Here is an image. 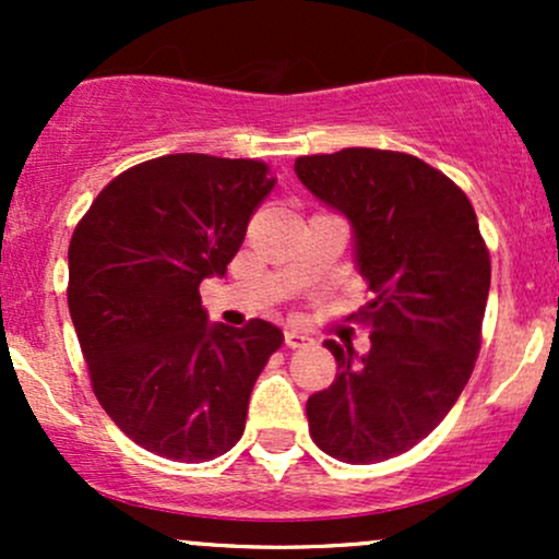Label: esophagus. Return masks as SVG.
<instances>
[{"instance_id":"esophagus-1","label":"esophagus","mask_w":559,"mask_h":559,"mask_svg":"<svg viewBox=\"0 0 559 559\" xmlns=\"http://www.w3.org/2000/svg\"><path fill=\"white\" fill-rule=\"evenodd\" d=\"M284 342H286L288 349H299V346L310 344L312 338L307 336V333H301L299 329H286V331H284Z\"/></svg>"}]
</instances>
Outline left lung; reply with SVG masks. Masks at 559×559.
I'll list each match as a JSON object with an SVG mask.
<instances>
[{
    "mask_svg": "<svg viewBox=\"0 0 559 559\" xmlns=\"http://www.w3.org/2000/svg\"><path fill=\"white\" fill-rule=\"evenodd\" d=\"M297 178L352 226L373 299L357 310L370 349L329 338L338 373L307 400L312 441L370 465L426 439L463 394L480 349L491 262L471 199L413 155L352 150L299 157Z\"/></svg>",
    "mask_w": 559,
    "mask_h": 559,
    "instance_id": "1",
    "label": "left lung"
}]
</instances>
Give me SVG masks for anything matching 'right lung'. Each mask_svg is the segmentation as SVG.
<instances>
[{
    "mask_svg": "<svg viewBox=\"0 0 559 559\" xmlns=\"http://www.w3.org/2000/svg\"><path fill=\"white\" fill-rule=\"evenodd\" d=\"M275 178L258 159L165 155L120 173L68 249V307L96 400L139 447L207 463L241 439L249 394L284 333L210 323L223 278Z\"/></svg>",
    "mask_w": 559,
    "mask_h": 559,
    "instance_id": "obj_1",
    "label": "right lung"
}]
</instances>
